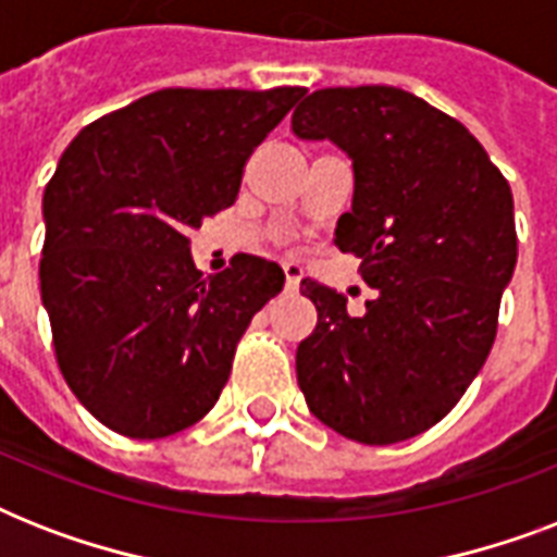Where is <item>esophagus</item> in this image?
<instances>
[{
    "label": "esophagus",
    "instance_id": "esophagus-1",
    "mask_svg": "<svg viewBox=\"0 0 557 557\" xmlns=\"http://www.w3.org/2000/svg\"><path fill=\"white\" fill-rule=\"evenodd\" d=\"M283 277H286V292H297L300 288V277H304V269L295 265V262H286L283 265Z\"/></svg>",
    "mask_w": 557,
    "mask_h": 557
}]
</instances>
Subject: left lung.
Segmentation results:
<instances>
[{"instance_id":"left-lung-1","label":"left lung","mask_w":557,"mask_h":557,"mask_svg":"<svg viewBox=\"0 0 557 557\" xmlns=\"http://www.w3.org/2000/svg\"><path fill=\"white\" fill-rule=\"evenodd\" d=\"M297 138L352 159V210L335 245L361 257L364 314L314 280L318 326L297 347V384L326 428L364 445L419 436L483 370L503 288L518 262L515 201L483 144L396 86L318 89L295 109Z\"/></svg>"}]
</instances>
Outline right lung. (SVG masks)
Wrapping results in <instances>:
<instances>
[{
	"mask_svg": "<svg viewBox=\"0 0 557 557\" xmlns=\"http://www.w3.org/2000/svg\"><path fill=\"white\" fill-rule=\"evenodd\" d=\"M304 91L161 89L65 147L42 196L39 288L65 384L115 433L199 422L283 292V269L251 253L201 277L187 234L234 205L245 161Z\"/></svg>",
	"mask_w": 557,
	"mask_h": 557,
	"instance_id": "1",
	"label": "right lung"
}]
</instances>
